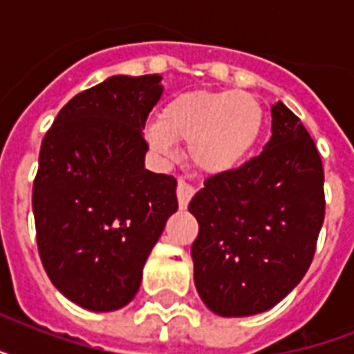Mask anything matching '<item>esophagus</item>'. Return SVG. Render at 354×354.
<instances>
[{
    "label": "esophagus",
    "instance_id": "34e87169",
    "mask_svg": "<svg viewBox=\"0 0 354 354\" xmlns=\"http://www.w3.org/2000/svg\"><path fill=\"white\" fill-rule=\"evenodd\" d=\"M176 194H178V202H180V207H185V205L189 204V200L193 198L194 187L187 182V180H185V178H178Z\"/></svg>",
    "mask_w": 354,
    "mask_h": 354
}]
</instances>
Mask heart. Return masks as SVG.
Here are the masks:
<instances>
[{
	"label": "heart",
	"mask_w": 354,
	"mask_h": 354,
	"mask_svg": "<svg viewBox=\"0 0 354 354\" xmlns=\"http://www.w3.org/2000/svg\"><path fill=\"white\" fill-rule=\"evenodd\" d=\"M259 101L244 91H189L161 108L160 121L145 130L158 154L172 156L187 141L189 158L205 172H226L248 158L263 130Z\"/></svg>",
	"instance_id": "1"
}]
</instances>
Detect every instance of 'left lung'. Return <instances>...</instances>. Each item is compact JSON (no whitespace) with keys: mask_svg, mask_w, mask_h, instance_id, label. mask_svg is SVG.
Here are the masks:
<instances>
[{"mask_svg":"<svg viewBox=\"0 0 354 354\" xmlns=\"http://www.w3.org/2000/svg\"><path fill=\"white\" fill-rule=\"evenodd\" d=\"M189 211L198 221L194 285L213 313L252 316L294 290L325 218L322 158L296 113L274 104L263 152L207 178Z\"/></svg>","mask_w":354,"mask_h":354,"instance_id":"left-lung-1","label":"left lung"}]
</instances>
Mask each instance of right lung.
I'll return each instance as SVG.
<instances>
[{"label":"right lung","instance_id":"add662e5","mask_svg":"<svg viewBox=\"0 0 354 354\" xmlns=\"http://www.w3.org/2000/svg\"><path fill=\"white\" fill-rule=\"evenodd\" d=\"M160 75L80 91L41 139L32 213L41 264L69 301L95 313L132 301L147 257L178 209L176 180L145 169V122Z\"/></svg>","mask_w":354,"mask_h":354}]
</instances>
